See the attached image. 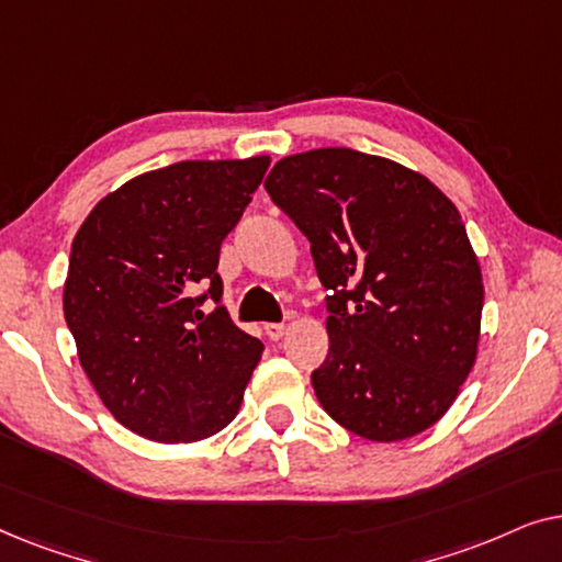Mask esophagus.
<instances>
[{
	"label": "esophagus",
	"instance_id": "1",
	"mask_svg": "<svg viewBox=\"0 0 562 562\" xmlns=\"http://www.w3.org/2000/svg\"><path fill=\"white\" fill-rule=\"evenodd\" d=\"M266 335L271 337V340H281V337L286 335V325H281V322H271V325H266Z\"/></svg>",
	"mask_w": 562,
	"mask_h": 562
}]
</instances>
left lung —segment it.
Wrapping results in <instances>:
<instances>
[{
  "instance_id": "8db88e82",
  "label": "left lung",
  "mask_w": 562,
  "mask_h": 562,
  "mask_svg": "<svg viewBox=\"0 0 562 562\" xmlns=\"http://www.w3.org/2000/svg\"><path fill=\"white\" fill-rule=\"evenodd\" d=\"M266 191L312 243L329 352L312 386L352 435L396 442L456 402L479 352L483 279L432 181L350 148L281 158Z\"/></svg>"
}]
</instances>
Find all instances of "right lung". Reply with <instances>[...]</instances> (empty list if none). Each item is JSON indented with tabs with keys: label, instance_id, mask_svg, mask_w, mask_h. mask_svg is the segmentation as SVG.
<instances>
[{
	"label": "right lung",
	"instance_id": "1",
	"mask_svg": "<svg viewBox=\"0 0 562 562\" xmlns=\"http://www.w3.org/2000/svg\"><path fill=\"white\" fill-rule=\"evenodd\" d=\"M268 166L181 160L135 176L74 237L66 325L91 386L135 435L199 442L240 412L263 342L220 304L217 263ZM206 297L218 304L210 315L198 310Z\"/></svg>",
	"mask_w": 562,
	"mask_h": 562
}]
</instances>
